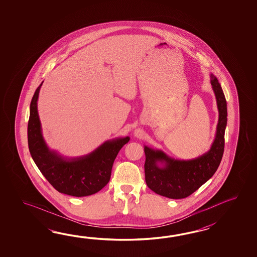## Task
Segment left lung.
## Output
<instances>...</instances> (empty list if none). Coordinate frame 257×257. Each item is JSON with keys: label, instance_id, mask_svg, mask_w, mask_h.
Here are the masks:
<instances>
[{"label": "left lung", "instance_id": "obj_1", "mask_svg": "<svg viewBox=\"0 0 257 257\" xmlns=\"http://www.w3.org/2000/svg\"><path fill=\"white\" fill-rule=\"evenodd\" d=\"M209 76L217 101L218 120L215 139L208 152L196 158L181 160L171 157L162 150L144 145L145 181L148 187L160 196L173 199L190 196L213 176L221 162L227 102L217 77L212 73Z\"/></svg>", "mask_w": 257, "mask_h": 257}]
</instances>
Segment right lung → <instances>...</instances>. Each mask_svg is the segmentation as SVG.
I'll return each mask as SVG.
<instances>
[{
    "label": "right lung",
    "instance_id": "right-lung-1",
    "mask_svg": "<svg viewBox=\"0 0 257 257\" xmlns=\"http://www.w3.org/2000/svg\"><path fill=\"white\" fill-rule=\"evenodd\" d=\"M42 84L43 82L37 88L30 104L28 141L32 159L57 191L78 197L95 194L109 182L115 157L131 139L126 136L108 140L93 152L78 157H67L50 149L44 139L38 111Z\"/></svg>",
    "mask_w": 257,
    "mask_h": 257
}]
</instances>
